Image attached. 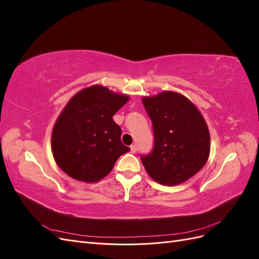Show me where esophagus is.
<instances>
[{
  "mask_svg": "<svg viewBox=\"0 0 259 259\" xmlns=\"http://www.w3.org/2000/svg\"><path fill=\"white\" fill-rule=\"evenodd\" d=\"M137 151V146L136 145H132L131 146V152L132 153H135Z\"/></svg>",
  "mask_w": 259,
  "mask_h": 259,
  "instance_id": "34e87169",
  "label": "esophagus"
}]
</instances>
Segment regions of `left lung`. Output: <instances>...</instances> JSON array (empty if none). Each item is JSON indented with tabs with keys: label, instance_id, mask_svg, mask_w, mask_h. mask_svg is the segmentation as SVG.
Returning <instances> with one entry per match:
<instances>
[{
	"label": "left lung",
	"instance_id": "1",
	"mask_svg": "<svg viewBox=\"0 0 259 259\" xmlns=\"http://www.w3.org/2000/svg\"><path fill=\"white\" fill-rule=\"evenodd\" d=\"M152 122L153 148L142 154L147 173L165 186L182 184L204 166L209 133L202 114L189 99L173 92L144 97Z\"/></svg>",
	"mask_w": 259,
	"mask_h": 259
}]
</instances>
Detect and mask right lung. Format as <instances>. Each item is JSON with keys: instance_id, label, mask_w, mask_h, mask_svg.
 Masks as SVG:
<instances>
[{"instance_id": "1", "label": "right lung", "mask_w": 259, "mask_h": 259, "mask_svg": "<svg viewBox=\"0 0 259 259\" xmlns=\"http://www.w3.org/2000/svg\"><path fill=\"white\" fill-rule=\"evenodd\" d=\"M127 100L95 85L69 101L52 134L53 155L66 174L85 183L98 182L110 173L120 155L130 151L112 119Z\"/></svg>"}]
</instances>
